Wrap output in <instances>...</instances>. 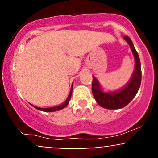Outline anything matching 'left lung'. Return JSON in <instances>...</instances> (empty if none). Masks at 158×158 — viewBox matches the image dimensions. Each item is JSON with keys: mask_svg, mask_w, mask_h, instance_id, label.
<instances>
[{"mask_svg": "<svg viewBox=\"0 0 158 158\" xmlns=\"http://www.w3.org/2000/svg\"><path fill=\"white\" fill-rule=\"evenodd\" d=\"M124 39L129 44L135 60V71L131 79L126 86L115 91H104L101 88L99 81L93 77L92 81V93L98 104L107 109H119L126 106L138 91L141 83V66L138 53L136 51L131 40L128 36Z\"/></svg>", "mask_w": 158, "mask_h": 158, "instance_id": "obj_1", "label": "left lung"}]
</instances>
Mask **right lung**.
<instances>
[{
  "instance_id": "obj_1",
  "label": "right lung",
  "mask_w": 158,
  "mask_h": 158,
  "mask_svg": "<svg viewBox=\"0 0 158 158\" xmlns=\"http://www.w3.org/2000/svg\"><path fill=\"white\" fill-rule=\"evenodd\" d=\"M72 91H73V85H72L71 89H70V94H69L68 99H66V101H65L64 103H62V104L60 105V106H56V107H51V108H39V107L35 106H33V105H32V106H33L35 108H36V109H38L39 110H42V111H45V112H52V111H56V110L63 109V108H65V107H66L68 105L69 101H70V97H71Z\"/></svg>"
}]
</instances>
